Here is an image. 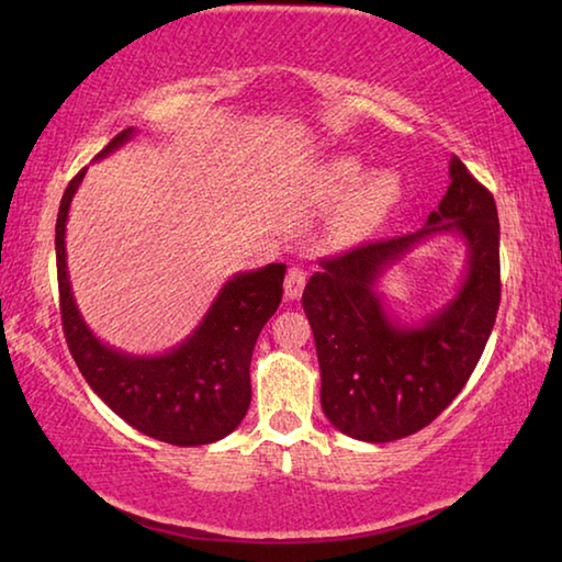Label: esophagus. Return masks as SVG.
I'll list each match as a JSON object with an SVG mask.
<instances>
[{
    "label": "esophagus",
    "mask_w": 562,
    "mask_h": 562,
    "mask_svg": "<svg viewBox=\"0 0 562 562\" xmlns=\"http://www.w3.org/2000/svg\"><path fill=\"white\" fill-rule=\"evenodd\" d=\"M304 282H307V272L302 268H290L284 274V297L297 300L304 290Z\"/></svg>",
    "instance_id": "esophagus-1"
}]
</instances>
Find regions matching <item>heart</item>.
<instances>
[{
  "label": "heart",
  "mask_w": 562,
  "mask_h": 562,
  "mask_svg": "<svg viewBox=\"0 0 562 562\" xmlns=\"http://www.w3.org/2000/svg\"><path fill=\"white\" fill-rule=\"evenodd\" d=\"M315 195L319 203H341L331 221V235L339 243H355L384 223L398 203L402 186L392 170H374L364 176L357 158L339 156L319 170Z\"/></svg>",
  "instance_id": "heart-1"
}]
</instances>
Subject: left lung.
<instances>
[{
	"mask_svg": "<svg viewBox=\"0 0 562 562\" xmlns=\"http://www.w3.org/2000/svg\"><path fill=\"white\" fill-rule=\"evenodd\" d=\"M439 211L418 233L367 243L319 260L302 292L315 331L322 408L351 439L386 443L422 431L449 406L486 349L501 304L498 211L459 158ZM459 232L470 250L460 294L422 326H396L373 288L426 236Z\"/></svg>",
	"mask_w": 562,
	"mask_h": 562,
	"instance_id": "1",
	"label": "left lung"
}]
</instances>
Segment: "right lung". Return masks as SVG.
<instances>
[{
	"mask_svg": "<svg viewBox=\"0 0 562 562\" xmlns=\"http://www.w3.org/2000/svg\"><path fill=\"white\" fill-rule=\"evenodd\" d=\"M121 131L97 158L126 144ZM87 168L66 186L56 215V274L64 337L89 386L133 429L173 446L221 441L237 429L250 406V361L262 327L282 300L284 265L235 274L217 292L198 329L160 357H133L106 347L81 319L66 272V217Z\"/></svg>",
	"mask_w": 562,
	"mask_h": 562,
	"instance_id": "right-lung-1",
	"label": "right lung"
}]
</instances>
